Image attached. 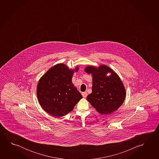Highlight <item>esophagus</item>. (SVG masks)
<instances>
[{
    "label": "esophagus",
    "mask_w": 159,
    "mask_h": 159,
    "mask_svg": "<svg viewBox=\"0 0 159 159\" xmlns=\"http://www.w3.org/2000/svg\"><path fill=\"white\" fill-rule=\"evenodd\" d=\"M87 95H88L87 92H83V93H82V96H83V98H86Z\"/></svg>",
    "instance_id": "1"
}]
</instances>
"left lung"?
Returning <instances> with one entry per match:
<instances>
[{
  "label": "left lung",
  "instance_id": "obj_1",
  "mask_svg": "<svg viewBox=\"0 0 159 159\" xmlns=\"http://www.w3.org/2000/svg\"><path fill=\"white\" fill-rule=\"evenodd\" d=\"M85 71L93 75L92 93L87 100L100 114H109L122 105L126 91L122 81L114 71L106 65L99 68L87 66ZM111 75L107 77V73Z\"/></svg>",
  "mask_w": 159,
  "mask_h": 159
}]
</instances>
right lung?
I'll use <instances>...</instances> for the list:
<instances>
[{"mask_svg":"<svg viewBox=\"0 0 159 159\" xmlns=\"http://www.w3.org/2000/svg\"><path fill=\"white\" fill-rule=\"evenodd\" d=\"M78 69L76 68V71ZM73 73L66 65L59 64L50 68L39 80L37 90L39 104L54 117L68 114L83 98L72 83Z\"/></svg>","mask_w":159,"mask_h":159,"instance_id":"1","label":"right lung"}]
</instances>
